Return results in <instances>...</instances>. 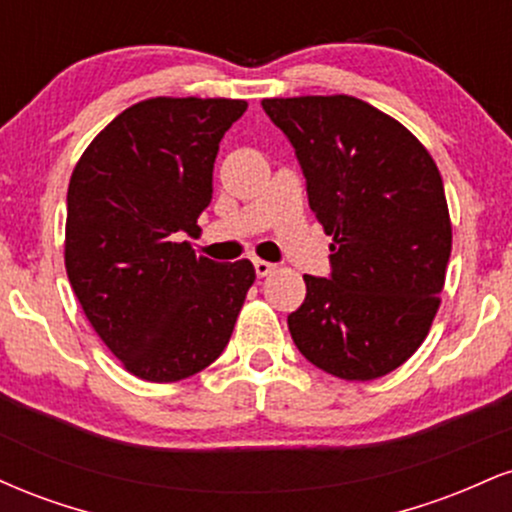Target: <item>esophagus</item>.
<instances>
[{"label": "esophagus", "mask_w": 512, "mask_h": 512, "mask_svg": "<svg viewBox=\"0 0 512 512\" xmlns=\"http://www.w3.org/2000/svg\"><path fill=\"white\" fill-rule=\"evenodd\" d=\"M252 264H255V272L257 276H267L274 272V264L272 262H264V260H252Z\"/></svg>", "instance_id": "1"}]
</instances>
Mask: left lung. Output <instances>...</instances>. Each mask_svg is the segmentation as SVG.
Listing matches in <instances>:
<instances>
[{"label":"left lung","mask_w":512,"mask_h":512,"mask_svg":"<svg viewBox=\"0 0 512 512\" xmlns=\"http://www.w3.org/2000/svg\"><path fill=\"white\" fill-rule=\"evenodd\" d=\"M305 175L330 245V276L305 274L289 315L298 351L342 380H375L419 349L438 313L452 228L424 144L351 96L264 98Z\"/></svg>","instance_id":"1"}]
</instances>
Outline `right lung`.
Wrapping results in <instances>:
<instances>
[{"mask_svg":"<svg viewBox=\"0 0 512 512\" xmlns=\"http://www.w3.org/2000/svg\"><path fill=\"white\" fill-rule=\"evenodd\" d=\"M245 110L149 98L88 144L69 180V284L105 346L149 383L214 363L255 281L250 260L214 262L180 240L209 207L219 142Z\"/></svg>","mask_w":512,"mask_h":512,"instance_id":"obj_1","label":"right lung"}]
</instances>
